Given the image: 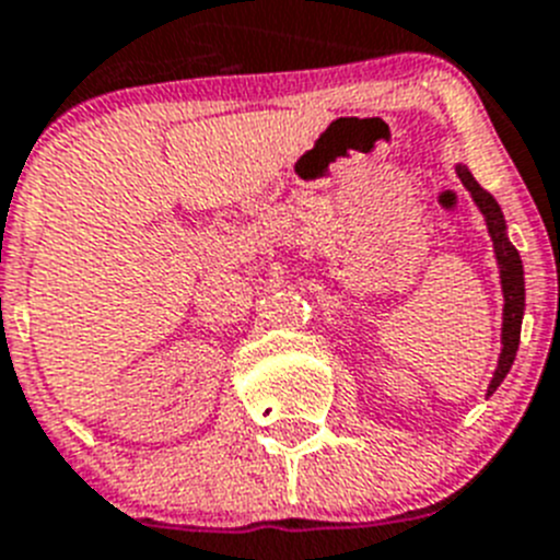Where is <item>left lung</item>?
Instances as JSON below:
<instances>
[{
    "mask_svg": "<svg viewBox=\"0 0 560 560\" xmlns=\"http://www.w3.org/2000/svg\"><path fill=\"white\" fill-rule=\"evenodd\" d=\"M456 174H459L462 186L468 188L474 202L479 206V211H482L485 222H488V233L490 240H493L495 265H499V279H502V352H499L493 381H490L488 386V395H493L495 388L502 386L504 377H508L510 366H513L515 361V352H518V338H522L524 318V267L522 256H518V250L513 247V242L508 240V225H504V213L502 208H499V202L476 183L474 174H470L462 163L456 165Z\"/></svg>",
    "mask_w": 560,
    "mask_h": 560,
    "instance_id": "obj_1",
    "label": "left lung"
}]
</instances>
